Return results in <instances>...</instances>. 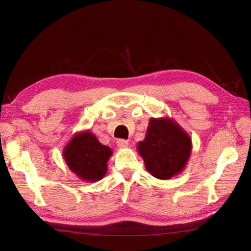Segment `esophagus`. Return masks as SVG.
I'll list each match as a JSON object with an SVG mask.
<instances>
[{"label":"esophagus","mask_w":251,"mask_h":251,"mask_svg":"<svg viewBox=\"0 0 251 251\" xmlns=\"http://www.w3.org/2000/svg\"><path fill=\"white\" fill-rule=\"evenodd\" d=\"M117 146H118L119 148H126L129 146V142L126 140H118L117 141Z\"/></svg>","instance_id":"esophagus-1"}]
</instances>
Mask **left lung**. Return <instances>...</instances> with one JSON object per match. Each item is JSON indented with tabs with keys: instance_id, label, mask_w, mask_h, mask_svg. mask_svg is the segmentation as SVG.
<instances>
[{
	"instance_id": "1",
	"label": "left lung",
	"mask_w": 251,
	"mask_h": 251,
	"mask_svg": "<svg viewBox=\"0 0 251 251\" xmlns=\"http://www.w3.org/2000/svg\"><path fill=\"white\" fill-rule=\"evenodd\" d=\"M192 139L169 117L151 118L145 139L137 151L146 170L159 180H169L184 170L192 154Z\"/></svg>"
}]
</instances>
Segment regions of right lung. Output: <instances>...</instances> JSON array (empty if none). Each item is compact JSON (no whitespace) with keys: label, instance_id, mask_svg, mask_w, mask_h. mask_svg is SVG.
Here are the masks:
<instances>
[{"label":"right lung","instance_id":"1","mask_svg":"<svg viewBox=\"0 0 251 251\" xmlns=\"http://www.w3.org/2000/svg\"><path fill=\"white\" fill-rule=\"evenodd\" d=\"M112 155L90 130L75 133L63 150L68 168L85 182H97L107 173V161Z\"/></svg>","mask_w":251,"mask_h":251}]
</instances>
